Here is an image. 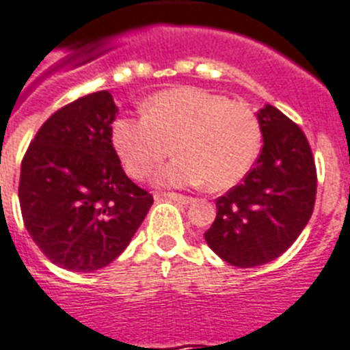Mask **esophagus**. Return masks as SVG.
I'll return each instance as SVG.
<instances>
[{
	"label": "esophagus",
	"mask_w": 350,
	"mask_h": 350,
	"mask_svg": "<svg viewBox=\"0 0 350 350\" xmlns=\"http://www.w3.org/2000/svg\"><path fill=\"white\" fill-rule=\"evenodd\" d=\"M164 198H168V200L172 202H177V204H191L193 198H189V196H184V195H177V193H164Z\"/></svg>",
	"instance_id": "34e87169"
}]
</instances>
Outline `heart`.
<instances>
[{
    "label": "heart",
    "mask_w": 350,
    "mask_h": 350,
    "mask_svg": "<svg viewBox=\"0 0 350 350\" xmlns=\"http://www.w3.org/2000/svg\"><path fill=\"white\" fill-rule=\"evenodd\" d=\"M112 144L132 178L148 177L173 150L177 159L155 173L157 186L206 184L221 191L252 170L261 129L247 103L198 88H173L150 96L141 118H118Z\"/></svg>",
    "instance_id": "obj_1"
}]
</instances>
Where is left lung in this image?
<instances>
[{
    "label": "left lung",
    "instance_id": "left-lung-1",
    "mask_svg": "<svg viewBox=\"0 0 350 350\" xmlns=\"http://www.w3.org/2000/svg\"><path fill=\"white\" fill-rule=\"evenodd\" d=\"M262 148L239 186L216 200L204 234L211 250L238 268L261 267L293 245L313 215L317 170L304 132L273 105L258 111Z\"/></svg>",
    "mask_w": 350,
    "mask_h": 350
}]
</instances>
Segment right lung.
<instances>
[{"label": "right lung", "mask_w": 350, "mask_h": 350, "mask_svg": "<svg viewBox=\"0 0 350 350\" xmlns=\"http://www.w3.org/2000/svg\"><path fill=\"white\" fill-rule=\"evenodd\" d=\"M118 112L109 91L78 98L46 120L23 159L26 230L46 258L71 272L114 261L154 204L126 177L112 146Z\"/></svg>", "instance_id": "add662e5"}]
</instances>
